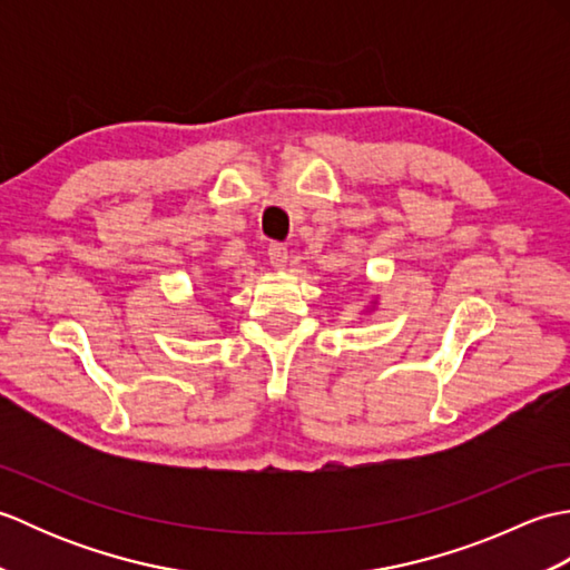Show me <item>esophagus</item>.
<instances>
[{
	"label": "esophagus",
	"mask_w": 570,
	"mask_h": 570,
	"mask_svg": "<svg viewBox=\"0 0 570 570\" xmlns=\"http://www.w3.org/2000/svg\"><path fill=\"white\" fill-rule=\"evenodd\" d=\"M269 262L274 269H284L286 262H288V249L284 245H278V242H272L269 245Z\"/></svg>",
	"instance_id": "1"
}]
</instances>
